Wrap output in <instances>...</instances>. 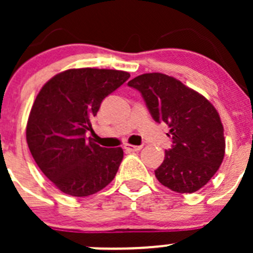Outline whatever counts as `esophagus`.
I'll list each match as a JSON object with an SVG mask.
<instances>
[{
  "mask_svg": "<svg viewBox=\"0 0 253 253\" xmlns=\"http://www.w3.org/2000/svg\"><path fill=\"white\" fill-rule=\"evenodd\" d=\"M125 149L127 152H138L142 149V145H132V144H125Z\"/></svg>",
  "mask_w": 253,
  "mask_h": 253,
  "instance_id": "1",
  "label": "esophagus"
}]
</instances>
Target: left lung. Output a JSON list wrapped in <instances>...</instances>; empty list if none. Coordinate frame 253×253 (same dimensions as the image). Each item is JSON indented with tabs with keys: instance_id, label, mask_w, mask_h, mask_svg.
<instances>
[{
	"instance_id": "8db88e82",
	"label": "left lung",
	"mask_w": 253,
	"mask_h": 253,
	"mask_svg": "<svg viewBox=\"0 0 253 253\" xmlns=\"http://www.w3.org/2000/svg\"><path fill=\"white\" fill-rule=\"evenodd\" d=\"M128 86L142 94L155 122L170 127L172 145L154 171L158 181L178 193L202 188L225 154L224 128L215 108L200 93L163 73H144L129 81Z\"/></svg>"
}]
</instances>
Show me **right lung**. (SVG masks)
<instances>
[{
	"label": "right lung",
	"instance_id": "1",
	"mask_svg": "<svg viewBox=\"0 0 253 253\" xmlns=\"http://www.w3.org/2000/svg\"><path fill=\"white\" fill-rule=\"evenodd\" d=\"M128 78L124 71L73 68L51 78L38 94L27 124L28 147L40 170L66 195H94L114 180L122 148H103L85 133L101 101Z\"/></svg>",
	"mask_w": 253,
	"mask_h": 253
}]
</instances>
